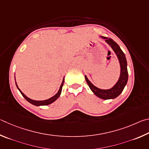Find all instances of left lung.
<instances>
[{"label":"left lung","instance_id":"1","mask_svg":"<svg viewBox=\"0 0 149 149\" xmlns=\"http://www.w3.org/2000/svg\"><path fill=\"white\" fill-rule=\"evenodd\" d=\"M101 38L105 39L106 42L111 46L112 49H113L116 54L117 57L119 60L120 65V76L116 84L109 90L100 89V88L95 87L94 85L92 84L90 82V80L88 79L86 76H85V79L91 90L92 91L96 96H97L98 97L101 99H103V100H111V99H114L118 97L122 92L125 86L127 84V80H128L127 61L124 53L122 52L116 42H114L113 39L108 38L107 37H105V36H101Z\"/></svg>","mask_w":149,"mask_h":149}]
</instances>
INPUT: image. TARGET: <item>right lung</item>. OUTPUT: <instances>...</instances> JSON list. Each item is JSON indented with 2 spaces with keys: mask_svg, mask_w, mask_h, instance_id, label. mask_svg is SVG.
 <instances>
[{
  "mask_svg": "<svg viewBox=\"0 0 149 149\" xmlns=\"http://www.w3.org/2000/svg\"><path fill=\"white\" fill-rule=\"evenodd\" d=\"M64 80H63V82L61 83V86H60V88H59V90L58 92H57V93H56V95H54L53 97H50L49 99H48V100H44V101H35V100H31V99L27 97V96H26L24 93H23L22 91H21L19 90V88H18L17 85L16 84V82H15V84H16V86L17 88V89L19 90V91L20 92V93H22V95H23V97H24L26 100H27L28 102H29L30 103L32 104V105H34L35 106H41V105H49V104L52 103L53 102H54L55 101H56L57 98H58L60 95H61V90H62V87H63V83H64Z\"/></svg>",
  "mask_w": 149,
  "mask_h": 149,
  "instance_id": "right-lung-1",
  "label": "right lung"
}]
</instances>
